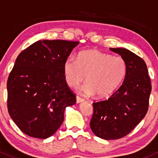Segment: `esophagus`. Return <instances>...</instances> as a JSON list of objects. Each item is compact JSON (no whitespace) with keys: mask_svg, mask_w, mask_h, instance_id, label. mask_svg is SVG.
Listing matches in <instances>:
<instances>
[{"mask_svg":"<svg viewBox=\"0 0 158 158\" xmlns=\"http://www.w3.org/2000/svg\"><path fill=\"white\" fill-rule=\"evenodd\" d=\"M77 103H80V102H82L84 101V99H83V98H81V96H79V95H77Z\"/></svg>","mask_w":158,"mask_h":158,"instance_id":"1","label":"esophagus"}]
</instances>
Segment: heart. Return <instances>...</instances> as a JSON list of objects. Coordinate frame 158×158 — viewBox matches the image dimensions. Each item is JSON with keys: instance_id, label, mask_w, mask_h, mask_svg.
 Returning <instances> with one entry per match:
<instances>
[{"instance_id": "heart-1", "label": "heart", "mask_w": 158, "mask_h": 158, "mask_svg": "<svg viewBox=\"0 0 158 158\" xmlns=\"http://www.w3.org/2000/svg\"><path fill=\"white\" fill-rule=\"evenodd\" d=\"M127 72V62L120 56L98 51L81 52L74 59L68 58L64 62L63 72L66 84L71 88H77L86 78L83 86L85 94L106 97L121 84Z\"/></svg>"}]
</instances>
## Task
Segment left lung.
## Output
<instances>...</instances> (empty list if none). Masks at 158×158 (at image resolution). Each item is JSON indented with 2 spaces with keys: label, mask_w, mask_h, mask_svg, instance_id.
<instances>
[{
  "label": "left lung",
  "mask_w": 158,
  "mask_h": 158,
  "mask_svg": "<svg viewBox=\"0 0 158 158\" xmlns=\"http://www.w3.org/2000/svg\"><path fill=\"white\" fill-rule=\"evenodd\" d=\"M126 60L123 84L108 99L93 103L91 130L104 139H118L135 128L146 114L152 84L145 61L124 48H110Z\"/></svg>",
  "instance_id": "left-lung-1"
}]
</instances>
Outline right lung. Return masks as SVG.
I'll use <instances>...</instances> for the list:
<instances>
[{
  "label": "right lung",
  "instance_id": "1",
  "mask_svg": "<svg viewBox=\"0 0 158 158\" xmlns=\"http://www.w3.org/2000/svg\"><path fill=\"white\" fill-rule=\"evenodd\" d=\"M78 41L44 40L23 50L10 73L7 109L19 128L33 138L47 139L62 125L66 107L76 103L66 84L63 65Z\"/></svg>",
  "mask_w": 158,
  "mask_h": 158
}]
</instances>
